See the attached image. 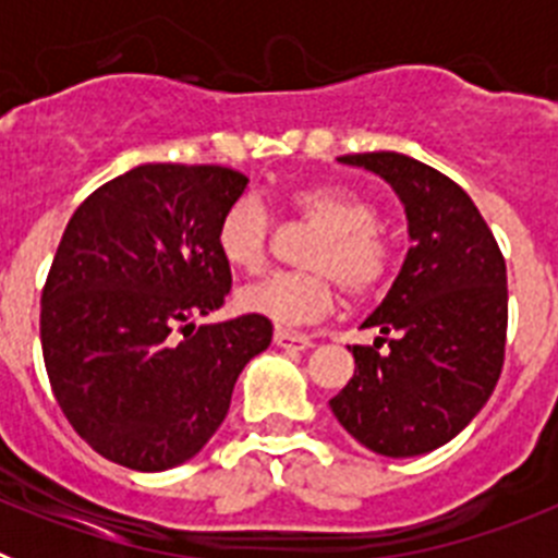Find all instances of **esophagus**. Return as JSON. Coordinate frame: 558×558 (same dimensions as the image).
<instances>
[{
    "mask_svg": "<svg viewBox=\"0 0 558 558\" xmlns=\"http://www.w3.org/2000/svg\"><path fill=\"white\" fill-rule=\"evenodd\" d=\"M274 343L279 349H288V352H304V349L313 347V340L302 332H293V329H276Z\"/></svg>",
    "mask_w": 558,
    "mask_h": 558,
    "instance_id": "obj_1",
    "label": "esophagus"
}]
</instances>
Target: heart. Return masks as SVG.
<instances>
[{
    "label": "heart",
    "instance_id": "obj_1",
    "mask_svg": "<svg viewBox=\"0 0 558 558\" xmlns=\"http://www.w3.org/2000/svg\"><path fill=\"white\" fill-rule=\"evenodd\" d=\"M290 211L315 236L304 248L310 270L274 274L236 290V310L259 315L279 327L310 324L335 304V282L352 295L372 293L388 274L391 251L377 231V209L368 198L343 186L310 184L288 195ZM270 215L263 201L243 195L231 201L218 220L215 248L229 268H263L270 245Z\"/></svg>",
    "mask_w": 558,
    "mask_h": 558
}]
</instances>
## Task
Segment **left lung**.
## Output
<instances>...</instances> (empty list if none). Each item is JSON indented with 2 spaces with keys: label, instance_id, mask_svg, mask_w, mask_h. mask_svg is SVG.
Masks as SVG:
<instances>
[{
  "label": "left lung",
  "instance_id": "left-lung-1",
  "mask_svg": "<svg viewBox=\"0 0 558 558\" xmlns=\"http://www.w3.org/2000/svg\"><path fill=\"white\" fill-rule=\"evenodd\" d=\"M338 161L391 186L411 248L383 304L360 324L377 329L374 347H349L354 374L329 408L377 456H425L470 425L500 379L506 263L470 195L438 170L393 150Z\"/></svg>",
  "mask_w": 558,
  "mask_h": 558
}]
</instances>
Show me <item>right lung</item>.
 <instances>
[{
	"instance_id": "right-lung-1",
	"label": "right lung",
	"mask_w": 558,
	"mask_h": 558,
	"mask_svg": "<svg viewBox=\"0 0 558 558\" xmlns=\"http://www.w3.org/2000/svg\"><path fill=\"white\" fill-rule=\"evenodd\" d=\"M245 186L229 167L140 165L69 220L41 293L44 366L69 425L108 461L165 472L198 456L270 347L259 315L195 324L231 290L215 231Z\"/></svg>"
}]
</instances>
